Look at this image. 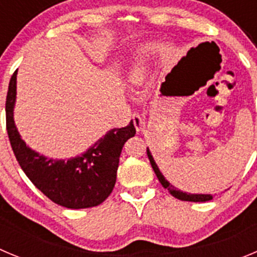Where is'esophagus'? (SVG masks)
I'll use <instances>...</instances> for the list:
<instances>
[{
    "label": "esophagus",
    "mask_w": 257,
    "mask_h": 257,
    "mask_svg": "<svg viewBox=\"0 0 257 257\" xmlns=\"http://www.w3.org/2000/svg\"><path fill=\"white\" fill-rule=\"evenodd\" d=\"M132 119H133V124L134 126H136V129H137V131H141L142 126L145 125V119H143L142 115L138 114V112H134V114L132 115Z\"/></svg>",
    "instance_id": "obj_1"
}]
</instances>
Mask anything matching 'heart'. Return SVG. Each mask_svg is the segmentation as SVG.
Listing matches in <instances>:
<instances>
[{
  "instance_id": "1",
  "label": "heart",
  "mask_w": 257,
  "mask_h": 257,
  "mask_svg": "<svg viewBox=\"0 0 257 257\" xmlns=\"http://www.w3.org/2000/svg\"><path fill=\"white\" fill-rule=\"evenodd\" d=\"M143 77H145V70H143V68L141 65H137L133 70H132L131 80L134 84H138V83L142 82Z\"/></svg>"
}]
</instances>
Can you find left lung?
Segmentation results:
<instances>
[{"label":"left lung","mask_w":257,"mask_h":257,"mask_svg":"<svg viewBox=\"0 0 257 257\" xmlns=\"http://www.w3.org/2000/svg\"><path fill=\"white\" fill-rule=\"evenodd\" d=\"M147 155H149L150 163H151V166H152V169H154V172H155V174H156L157 179L160 180L161 186H163L164 188L168 189V191L170 192V195L174 196L175 198H178V200H182V201H192V202H205V201L212 200L211 195H191V193H186V192H182V191H179V189L175 188V187L169 183L168 180L164 178V175L161 174L160 170H159V168H157L156 163L154 161V157L151 156V154H150L149 150H147Z\"/></svg>","instance_id":"left-lung-1"}]
</instances>
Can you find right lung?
Listing matches in <instances>:
<instances>
[{
    "mask_svg": "<svg viewBox=\"0 0 257 257\" xmlns=\"http://www.w3.org/2000/svg\"><path fill=\"white\" fill-rule=\"evenodd\" d=\"M16 73L6 96V129L16 160L27 177L60 206L87 209L102 203L114 189L124 143L136 134L133 121L124 128L111 129L80 156L68 161L47 159L25 145L14 123Z\"/></svg>",
    "mask_w": 257,
    "mask_h": 257,
    "instance_id": "add662e5",
    "label": "right lung"
}]
</instances>
